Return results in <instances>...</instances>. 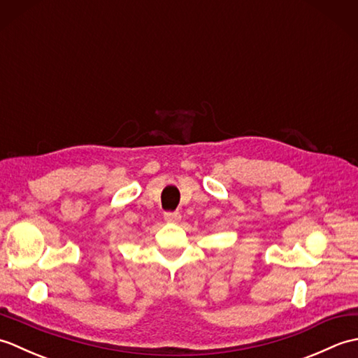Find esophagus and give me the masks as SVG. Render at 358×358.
<instances>
[{"mask_svg": "<svg viewBox=\"0 0 358 358\" xmlns=\"http://www.w3.org/2000/svg\"><path fill=\"white\" fill-rule=\"evenodd\" d=\"M164 220H166V222L177 223V222H180V220H181V214H180V212H166Z\"/></svg>", "mask_w": 358, "mask_h": 358, "instance_id": "obj_1", "label": "esophagus"}]
</instances>
